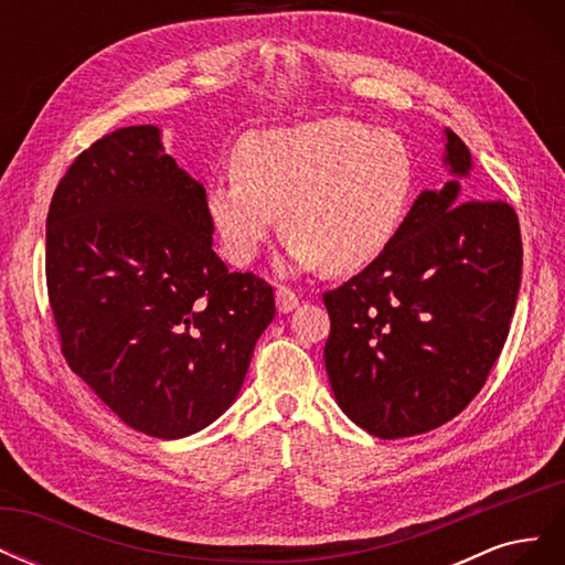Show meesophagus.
Masks as SVG:
<instances>
[{"label":"esophagus","mask_w":565,"mask_h":565,"mask_svg":"<svg viewBox=\"0 0 565 565\" xmlns=\"http://www.w3.org/2000/svg\"><path fill=\"white\" fill-rule=\"evenodd\" d=\"M276 301H278V311L280 313H289V311L295 309V306H299V295L295 292V289H289L285 285H278Z\"/></svg>","instance_id":"esophagus-1"}]
</instances>
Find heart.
<instances>
[{
    "mask_svg": "<svg viewBox=\"0 0 565 565\" xmlns=\"http://www.w3.org/2000/svg\"><path fill=\"white\" fill-rule=\"evenodd\" d=\"M413 188V158L398 134L324 117L247 134L235 172L212 179L207 210L237 266L259 256L282 212L289 262L349 273L396 237Z\"/></svg>",
    "mask_w": 565,
    "mask_h": 565,
    "instance_id": "1",
    "label": "heart"
}]
</instances>
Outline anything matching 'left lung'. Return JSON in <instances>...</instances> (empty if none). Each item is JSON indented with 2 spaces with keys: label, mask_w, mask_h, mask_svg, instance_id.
<instances>
[{
  "label": "left lung",
  "mask_w": 565,
  "mask_h": 565,
  "mask_svg": "<svg viewBox=\"0 0 565 565\" xmlns=\"http://www.w3.org/2000/svg\"><path fill=\"white\" fill-rule=\"evenodd\" d=\"M446 136V162L467 177L469 148ZM459 199L457 181L424 191L377 259L322 295L334 398L384 440L457 417L504 349L521 287L519 216L504 200Z\"/></svg>",
  "instance_id": "obj_1"
}]
</instances>
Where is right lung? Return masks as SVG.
Wrapping results in <instances>:
<instances>
[{
	"instance_id": "right-lung-1",
	"label": "right lung",
	"mask_w": 565,
	"mask_h": 565,
	"mask_svg": "<svg viewBox=\"0 0 565 565\" xmlns=\"http://www.w3.org/2000/svg\"><path fill=\"white\" fill-rule=\"evenodd\" d=\"M204 185L158 127L79 152L46 214V292L71 370L131 429L183 438L231 407L273 287L212 249Z\"/></svg>"
}]
</instances>
